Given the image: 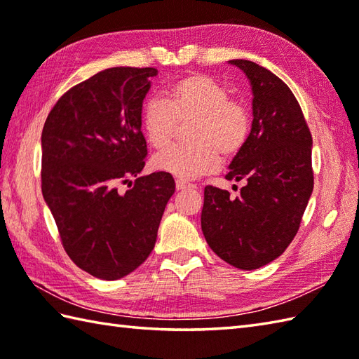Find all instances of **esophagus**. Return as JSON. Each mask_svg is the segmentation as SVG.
Wrapping results in <instances>:
<instances>
[{
  "instance_id": "1",
  "label": "esophagus",
  "mask_w": 359,
  "mask_h": 359,
  "mask_svg": "<svg viewBox=\"0 0 359 359\" xmlns=\"http://www.w3.org/2000/svg\"><path fill=\"white\" fill-rule=\"evenodd\" d=\"M175 188H177L179 191H182V189H187V188H196V185L188 184L185 180H175Z\"/></svg>"
}]
</instances>
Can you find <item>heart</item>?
<instances>
[{"instance_id":"1","label":"heart","mask_w":359,"mask_h":359,"mask_svg":"<svg viewBox=\"0 0 359 359\" xmlns=\"http://www.w3.org/2000/svg\"><path fill=\"white\" fill-rule=\"evenodd\" d=\"M142 129L152 148L171 143L177 123L193 120L188 128L191 143L175 144L152 157L154 170L180 179H194L233 160L245 148L251 116L245 104L230 98V90L205 74H188L172 81L165 100L149 98L142 109Z\"/></svg>"}]
</instances>
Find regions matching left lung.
<instances>
[{"label": "left lung", "mask_w": 359, "mask_h": 359, "mask_svg": "<svg viewBox=\"0 0 359 359\" xmlns=\"http://www.w3.org/2000/svg\"><path fill=\"white\" fill-rule=\"evenodd\" d=\"M250 80L253 123L228 180H245L241 196L205 187L202 231L210 248L241 270H256L284 253L313 191L311 134L292 90L265 67L230 60Z\"/></svg>", "instance_id": "left-lung-1"}]
</instances>
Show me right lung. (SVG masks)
I'll list each match as a JSON object with an SVG mask.
<instances>
[{
	"instance_id": "add662e5",
	"label": "right lung",
	"mask_w": 359,
	"mask_h": 359,
	"mask_svg": "<svg viewBox=\"0 0 359 359\" xmlns=\"http://www.w3.org/2000/svg\"><path fill=\"white\" fill-rule=\"evenodd\" d=\"M154 67H109L71 88L41 134V191L72 262L114 280L142 265L175 191L171 174L142 175L143 98ZM135 177V184L128 182ZM118 183H128L125 194Z\"/></svg>"
}]
</instances>
